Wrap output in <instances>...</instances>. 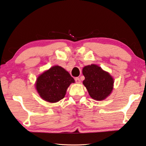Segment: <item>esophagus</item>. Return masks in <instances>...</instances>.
<instances>
[{
	"instance_id": "1",
	"label": "esophagus",
	"mask_w": 146,
	"mask_h": 146,
	"mask_svg": "<svg viewBox=\"0 0 146 146\" xmlns=\"http://www.w3.org/2000/svg\"><path fill=\"white\" fill-rule=\"evenodd\" d=\"M75 81H76V83H80V82H81L80 79H79V78H75Z\"/></svg>"
}]
</instances>
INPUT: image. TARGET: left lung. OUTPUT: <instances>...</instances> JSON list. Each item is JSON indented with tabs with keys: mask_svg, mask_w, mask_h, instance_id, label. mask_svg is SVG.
I'll use <instances>...</instances> for the list:
<instances>
[{
	"mask_svg": "<svg viewBox=\"0 0 146 146\" xmlns=\"http://www.w3.org/2000/svg\"><path fill=\"white\" fill-rule=\"evenodd\" d=\"M82 74L85 78L82 83L93 99L103 100L111 94L114 79L109 72L97 65L92 64L82 68Z\"/></svg>",
	"mask_w": 146,
	"mask_h": 146,
	"instance_id": "obj_1",
	"label": "left lung"
}]
</instances>
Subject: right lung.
Wrapping results in <instances>:
<instances>
[{
	"label": "right lung",
	"mask_w": 146,
	"mask_h": 146,
	"mask_svg": "<svg viewBox=\"0 0 146 146\" xmlns=\"http://www.w3.org/2000/svg\"><path fill=\"white\" fill-rule=\"evenodd\" d=\"M75 82L67 70L60 66H53L38 77L35 87L40 97L50 103L64 98L68 87Z\"/></svg>",
	"instance_id": "obj_1"
}]
</instances>
